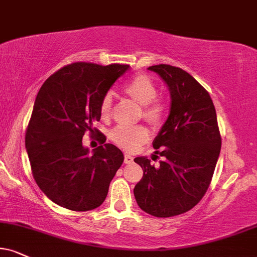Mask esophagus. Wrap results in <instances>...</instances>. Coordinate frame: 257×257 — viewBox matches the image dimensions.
<instances>
[{
  "label": "esophagus",
  "instance_id": "obj_1",
  "mask_svg": "<svg viewBox=\"0 0 257 257\" xmlns=\"http://www.w3.org/2000/svg\"><path fill=\"white\" fill-rule=\"evenodd\" d=\"M132 161H134V157H132L131 155L125 154V157H123V162H125L126 164H130V163H132Z\"/></svg>",
  "mask_w": 257,
  "mask_h": 257
}]
</instances>
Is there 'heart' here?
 Instances as JSON below:
<instances>
[{
    "label": "heart",
    "mask_w": 257,
    "mask_h": 257,
    "mask_svg": "<svg viewBox=\"0 0 257 257\" xmlns=\"http://www.w3.org/2000/svg\"><path fill=\"white\" fill-rule=\"evenodd\" d=\"M123 91L131 99L142 104L144 120L153 126L162 125L167 116L168 104L163 97L158 96V88L148 75L138 74L123 84ZM113 108V96L110 93L103 95L100 103V112L103 118H108ZM109 137L116 145L126 150H135L144 144L150 137L148 128L143 125L116 126L110 131Z\"/></svg>",
    "instance_id": "1"
}]
</instances>
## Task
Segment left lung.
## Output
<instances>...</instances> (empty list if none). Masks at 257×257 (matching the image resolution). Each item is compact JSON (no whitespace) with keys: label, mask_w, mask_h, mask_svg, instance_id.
<instances>
[{"label":"left lung","mask_w":257,"mask_h":257,"mask_svg":"<svg viewBox=\"0 0 257 257\" xmlns=\"http://www.w3.org/2000/svg\"><path fill=\"white\" fill-rule=\"evenodd\" d=\"M169 87L170 113L154 141L164 157L155 167L145 157L135 158L143 177L134 193L139 207L158 218L182 214L201 200L219 157L221 136L214 104L198 81L177 66H149Z\"/></svg>","instance_id":"1"}]
</instances>
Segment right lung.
I'll use <instances>...</instances> for the list:
<instances>
[{
    "label": "right lung",
    "mask_w": 257,
    "mask_h": 257,
    "mask_svg": "<svg viewBox=\"0 0 257 257\" xmlns=\"http://www.w3.org/2000/svg\"><path fill=\"white\" fill-rule=\"evenodd\" d=\"M130 65L77 62L63 66L41 85L28 122L25 144L32 174L50 200L71 211L99 207L123 155L106 137L88 155L82 138L99 132L100 103Z\"/></svg>",
    "instance_id": "add662e5"
}]
</instances>
